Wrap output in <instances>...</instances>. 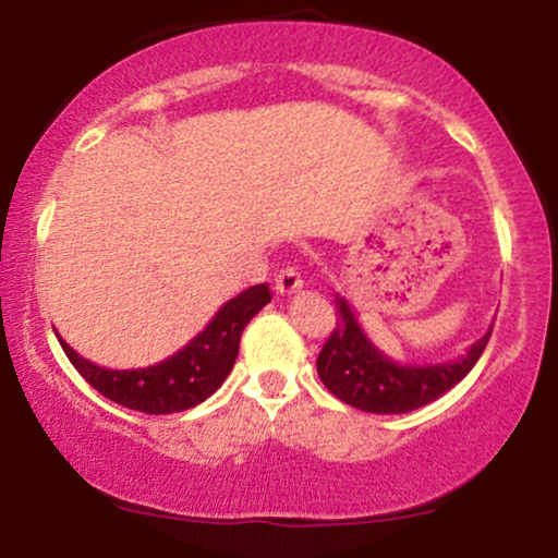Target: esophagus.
I'll return each mask as SVG.
<instances>
[{"instance_id":"obj_1","label":"esophagus","mask_w":558,"mask_h":558,"mask_svg":"<svg viewBox=\"0 0 558 558\" xmlns=\"http://www.w3.org/2000/svg\"><path fill=\"white\" fill-rule=\"evenodd\" d=\"M301 286H304V280H301L296 267L286 265L283 270L275 275V291H278V293H296Z\"/></svg>"}]
</instances>
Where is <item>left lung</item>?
<instances>
[{
	"label": "left lung",
	"mask_w": 558,
	"mask_h": 558,
	"mask_svg": "<svg viewBox=\"0 0 558 558\" xmlns=\"http://www.w3.org/2000/svg\"><path fill=\"white\" fill-rule=\"evenodd\" d=\"M493 328L470 345L466 356L446 364H396L369 343L349 301L336 296V328L317 356V375L332 396L373 414H403L451 390L475 367Z\"/></svg>",
	"instance_id": "left-lung-1"
}]
</instances>
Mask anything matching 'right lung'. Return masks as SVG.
<instances>
[{
	"instance_id": "add662e5",
	"label": "right lung",
	"mask_w": 558,
	"mask_h": 558,
	"mask_svg": "<svg viewBox=\"0 0 558 558\" xmlns=\"http://www.w3.org/2000/svg\"><path fill=\"white\" fill-rule=\"evenodd\" d=\"M270 299L272 293L267 283L246 288L235 299L226 301L213 323L178 354L144 369H105L83 360L60 336L57 338L83 380L101 396L136 412L175 414L209 399L226 383L239 356L243 328Z\"/></svg>"
}]
</instances>
